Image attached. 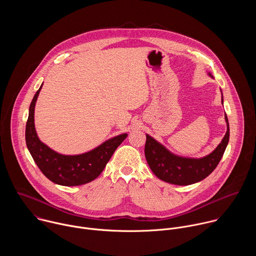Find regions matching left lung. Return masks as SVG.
Wrapping results in <instances>:
<instances>
[{"label":"left lung","mask_w":256,"mask_h":256,"mask_svg":"<svg viewBox=\"0 0 256 256\" xmlns=\"http://www.w3.org/2000/svg\"><path fill=\"white\" fill-rule=\"evenodd\" d=\"M214 79L210 72H208ZM222 92V90H221ZM223 104V93H222ZM227 132L218 144V147L208 155L202 158L179 156L169 151L164 144L146 134L144 156L152 172L161 180L175 186H190L208 177L221 161L227 148L230 136L228 118L225 114Z\"/></svg>","instance_id":"obj_1"}]
</instances>
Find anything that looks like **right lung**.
I'll return each mask as SVG.
<instances>
[{
	"label": "right lung",
	"mask_w": 256,
	"mask_h": 256,
	"mask_svg": "<svg viewBox=\"0 0 256 256\" xmlns=\"http://www.w3.org/2000/svg\"><path fill=\"white\" fill-rule=\"evenodd\" d=\"M42 85L44 83L35 93L29 106L25 130L27 149L40 171L54 184L64 186L86 184L101 174L114 151L128 136V134L124 132L108 138L96 148L82 154L64 155L56 152L40 140L34 126L35 104Z\"/></svg>",
	"instance_id": "1"
}]
</instances>
